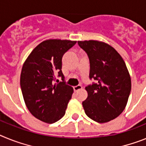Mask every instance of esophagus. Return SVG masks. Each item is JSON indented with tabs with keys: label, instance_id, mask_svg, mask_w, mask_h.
I'll use <instances>...</instances> for the list:
<instances>
[{
	"label": "esophagus",
	"instance_id": "1",
	"mask_svg": "<svg viewBox=\"0 0 146 146\" xmlns=\"http://www.w3.org/2000/svg\"><path fill=\"white\" fill-rule=\"evenodd\" d=\"M82 85H77L73 87V90H74L75 92H77V91L80 90H82Z\"/></svg>",
	"mask_w": 146,
	"mask_h": 146
}]
</instances>
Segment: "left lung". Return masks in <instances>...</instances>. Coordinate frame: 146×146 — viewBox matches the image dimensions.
<instances>
[{"instance_id": "1", "label": "left lung", "mask_w": 146, "mask_h": 146, "mask_svg": "<svg viewBox=\"0 0 146 146\" xmlns=\"http://www.w3.org/2000/svg\"><path fill=\"white\" fill-rule=\"evenodd\" d=\"M90 61V79L96 82L85 87L88 96L83 101L90 118L106 123L118 117L127 104L131 83L126 65L117 50L106 43L78 41Z\"/></svg>"}]
</instances>
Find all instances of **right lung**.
Here are the masks:
<instances>
[{"label": "right lung", "instance_id": "obj_1", "mask_svg": "<svg viewBox=\"0 0 146 146\" xmlns=\"http://www.w3.org/2000/svg\"><path fill=\"white\" fill-rule=\"evenodd\" d=\"M76 41L48 40L32 50L23 66L20 87L26 106L36 118L54 123L65 114L73 87L62 71V59ZM62 82L55 84V76ZM58 82V80H57Z\"/></svg>", "mask_w": 146, "mask_h": 146}]
</instances>
